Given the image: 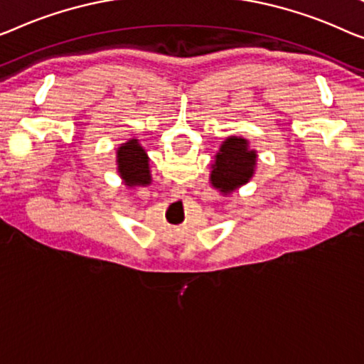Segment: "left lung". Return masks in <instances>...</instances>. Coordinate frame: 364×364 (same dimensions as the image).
<instances>
[{"label":"left lung","instance_id":"left-lung-1","mask_svg":"<svg viewBox=\"0 0 364 364\" xmlns=\"http://www.w3.org/2000/svg\"><path fill=\"white\" fill-rule=\"evenodd\" d=\"M257 165V151L248 149V140L242 137L225 139L217 151L210 183L222 194H230L252 180Z\"/></svg>","mask_w":364,"mask_h":364}]
</instances>
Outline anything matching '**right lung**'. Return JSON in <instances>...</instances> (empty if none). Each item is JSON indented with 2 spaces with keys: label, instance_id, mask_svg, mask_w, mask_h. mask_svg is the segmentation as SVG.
I'll return each instance as SVG.
<instances>
[{
  "label": "right lung",
  "instance_id": "1",
  "mask_svg": "<svg viewBox=\"0 0 364 364\" xmlns=\"http://www.w3.org/2000/svg\"><path fill=\"white\" fill-rule=\"evenodd\" d=\"M117 171L127 186L150 184L149 156L137 139H130L117 149Z\"/></svg>",
  "mask_w": 364,
  "mask_h": 364
}]
</instances>
